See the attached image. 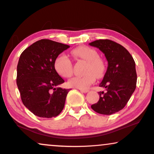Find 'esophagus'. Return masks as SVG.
I'll return each mask as SVG.
<instances>
[{
    "mask_svg": "<svg viewBox=\"0 0 154 154\" xmlns=\"http://www.w3.org/2000/svg\"><path fill=\"white\" fill-rule=\"evenodd\" d=\"M80 91H81V92H83V93H87V92H88V90H81L80 89Z\"/></svg>",
    "mask_w": 154,
    "mask_h": 154,
    "instance_id": "esophagus-1",
    "label": "esophagus"
}]
</instances>
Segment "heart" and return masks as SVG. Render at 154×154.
<instances>
[{
	"label": "heart",
	"mask_w": 154,
	"mask_h": 154,
	"mask_svg": "<svg viewBox=\"0 0 154 154\" xmlns=\"http://www.w3.org/2000/svg\"><path fill=\"white\" fill-rule=\"evenodd\" d=\"M76 57L83 60L88 62L86 66L85 75L82 76L73 77L68 81L69 87L86 90L97 78L102 76L104 71V64L103 61L99 57L98 52L93 48L88 46H79L71 52ZM54 67L57 73L63 78L70 77L73 73L72 62L68 57L60 55L56 58L54 62Z\"/></svg>",
	"instance_id": "obj_1"
}]
</instances>
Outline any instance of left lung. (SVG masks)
<instances>
[{
    "mask_svg": "<svg viewBox=\"0 0 154 154\" xmlns=\"http://www.w3.org/2000/svg\"><path fill=\"white\" fill-rule=\"evenodd\" d=\"M104 54L108 67L100 86V99L91 108L95 112L111 115L123 109L136 88L135 62L123 46L111 40H97L89 43Z\"/></svg>",
    "mask_w": 154,
    "mask_h": 154,
    "instance_id": "obj_1",
    "label": "left lung"
}]
</instances>
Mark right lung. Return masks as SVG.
Returning a JSON list of instances; mask_svg holds the SVG:
<instances>
[{"instance_id":"1","label":"right lung","mask_w":154,"mask_h":154,"mask_svg":"<svg viewBox=\"0 0 154 154\" xmlns=\"http://www.w3.org/2000/svg\"><path fill=\"white\" fill-rule=\"evenodd\" d=\"M69 45L48 39L33 43L21 54L17 68V85L23 104L41 118L55 117L62 112L69 89L57 85L64 82L54 62Z\"/></svg>"}]
</instances>
